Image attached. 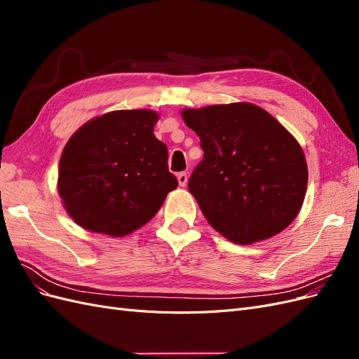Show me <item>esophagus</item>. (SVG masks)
<instances>
[{"instance_id":"34e87169","label":"esophagus","mask_w":359,"mask_h":359,"mask_svg":"<svg viewBox=\"0 0 359 359\" xmlns=\"http://www.w3.org/2000/svg\"><path fill=\"white\" fill-rule=\"evenodd\" d=\"M177 178H178V182H180V186H181V187H186V186H187L189 177H187V173H186V172H180L178 175H177Z\"/></svg>"}]
</instances>
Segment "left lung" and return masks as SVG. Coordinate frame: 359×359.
Listing matches in <instances>:
<instances>
[{"label":"left lung","instance_id":"obj_1","mask_svg":"<svg viewBox=\"0 0 359 359\" xmlns=\"http://www.w3.org/2000/svg\"><path fill=\"white\" fill-rule=\"evenodd\" d=\"M182 118L203 151L189 190L217 232L252 244L295 220L306 198L307 163L273 115L252 103H231L184 109Z\"/></svg>","mask_w":359,"mask_h":359}]
</instances>
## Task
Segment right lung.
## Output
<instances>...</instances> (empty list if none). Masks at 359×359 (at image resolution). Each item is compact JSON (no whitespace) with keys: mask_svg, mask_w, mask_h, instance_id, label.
Here are the masks:
<instances>
[{"mask_svg":"<svg viewBox=\"0 0 359 359\" xmlns=\"http://www.w3.org/2000/svg\"><path fill=\"white\" fill-rule=\"evenodd\" d=\"M158 114L114 111L83 124L64 147L58 193L91 232L124 236L148 223L178 187L168 147L154 136Z\"/></svg>","mask_w":359,"mask_h":359,"instance_id":"1","label":"right lung"}]
</instances>
